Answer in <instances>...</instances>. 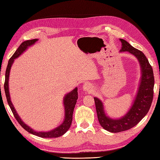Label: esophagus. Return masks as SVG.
<instances>
[{"label": "esophagus", "instance_id": "34e87169", "mask_svg": "<svg viewBox=\"0 0 160 160\" xmlns=\"http://www.w3.org/2000/svg\"><path fill=\"white\" fill-rule=\"evenodd\" d=\"M84 89L85 90H89L90 89V86L89 85V83H86L84 85Z\"/></svg>", "mask_w": 160, "mask_h": 160}]
</instances>
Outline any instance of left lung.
<instances>
[{
  "label": "left lung",
  "instance_id": "1",
  "mask_svg": "<svg viewBox=\"0 0 160 160\" xmlns=\"http://www.w3.org/2000/svg\"><path fill=\"white\" fill-rule=\"evenodd\" d=\"M122 48L120 51H128L137 57L142 68V79L139 90L132 107L124 117L112 119L106 116L101 101L94 98L98 118L101 127L108 132L118 133L135 126L148 113L153 101L154 76L152 67L143 53L120 38Z\"/></svg>",
  "mask_w": 160,
  "mask_h": 160
}]
</instances>
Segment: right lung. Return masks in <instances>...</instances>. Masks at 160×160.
I'll use <instances>...</instances> for the list:
<instances>
[{"instance_id": "right-lung-1", "label": "right lung", "mask_w": 160, "mask_h": 160, "mask_svg": "<svg viewBox=\"0 0 160 160\" xmlns=\"http://www.w3.org/2000/svg\"><path fill=\"white\" fill-rule=\"evenodd\" d=\"M37 39H32L24 41L22 42L21 45L18 47L17 51L14 52L12 56L11 57V59H9L8 65L6 69V73H5V81H4V91H5L6 98L7 99L8 104L10 107L12 112L14 115V117L17 120L18 123L20 124L22 128L25 129L28 133H32L33 135H35L37 136H38L40 138H58L60 137L61 135H63L67 132V131L68 130L72 123V113H73V111L75 104L77 103V100L78 99V93H77V88H76L74 90H72L70 93L67 94L64 98V106H65V119L62 123L59 125V127L57 128L52 129L50 132H35L33 129H32L31 128H29L27 125L25 123H24L21 119L19 117L18 115L17 114V111L14 109L13 105L11 103V98H10V94H9V90H8V79H9V72H10V70L11 68V66L13 63L14 59H16L19 55H21L22 53L25 51L28 47H29L32 45H33Z\"/></svg>"}]
</instances>
